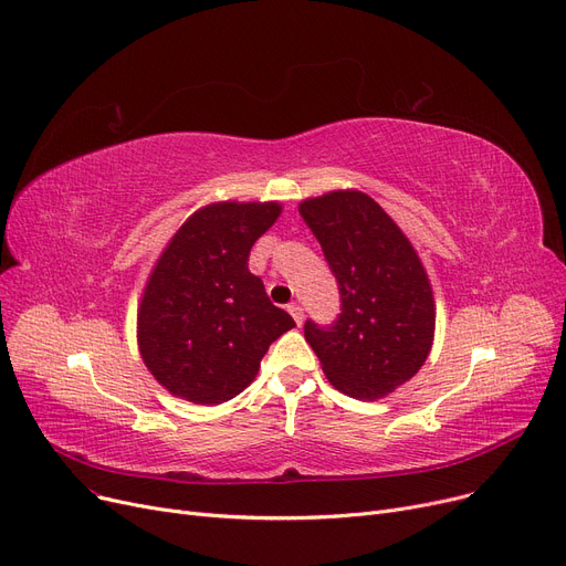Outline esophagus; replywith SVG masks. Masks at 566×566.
<instances>
[{
    "label": "esophagus",
    "instance_id": "34e87169",
    "mask_svg": "<svg viewBox=\"0 0 566 566\" xmlns=\"http://www.w3.org/2000/svg\"><path fill=\"white\" fill-rule=\"evenodd\" d=\"M287 311H290V315L294 317V322H297V325L302 327V325H304V308H302L300 304H290Z\"/></svg>",
    "mask_w": 566,
    "mask_h": 566
}]
</instances>
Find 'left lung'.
Wrapping results in <instances>:
<instances>
[{
	"mask_svg": "<svg viewBox=\"0 0 566 566\" xmlns=\"http://www.w3.org/2000/svg\"><path fill=\"white\" fill-rule=\"evenodd\" d=\"M336 276L340 315L332 327L306 319L304 336L327 380L375 400L423 366L436 334V302L410 239L361 191H332L300 205Z\"/></svg>",
	"mask_w": 566,
	"mask_h": 566,
	"instance_id": "left-lung-1",
	"label": "left lung"
}]
</instances>
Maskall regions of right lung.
I'll list each match as a JSON object with an SVG mask.
<instances>
[{"label": "right lung", "mask_w": 566, "mask_h": 566, "mask_svg": "<svg viewBox=\"0 0 566 566\" xmlns=\"http://www.w3.org/2000/svg\"><path fill=\"white\" fill-rule=\"evenodd\" d=\"M279 202H213L170 239L138 308L145 366L172 396L219 406L244 391L294 319L249 272L255 241L281 217Z\"/></svg>", "instance_id": "right-lung-1"}]
</instances>
